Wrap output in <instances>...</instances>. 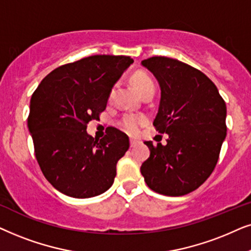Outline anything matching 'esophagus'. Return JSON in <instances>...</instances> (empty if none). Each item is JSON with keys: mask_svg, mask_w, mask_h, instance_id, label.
<instances>
[{"mask_svg": "<svg viewBox=\"0 0 251 251\" xmlns=\"http://www.w3.org/2000/svg\"><path fill=\"white\" fill-rule=\"evenodd\" d=\"M138 143H139L138 140H135V139H129V145H131L132 148H134L135 146H138Z\"/></svg>", "mask_w": 251, "mask_h": 251, "instance_id": "esophagus-1", "label": "esophagus"}]
</instances>
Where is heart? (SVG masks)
<instances>
[{
  "instance_id": "1",
  "label": "heart",
  "mask_w": 251,
  "mask_h": 251,
  "mask_svg": "<svg viewBox=\"0 0 251 251\" xmlns=\"http://www.w3.org/2000/svg\"><path fill=\"white\" fill-rule=\"evenodd\" d=\"M132 82L142 96L147 94L148 92L155 91V83H153V80L150 78L147 73H143V72L135 73V75L132 76ZM112 94H113V91L111 92V96ZM145 123H146L145 117L128 113V115L124 116L122 120H120V126H122L124 131L129 133V134H136V133L139 132V128L141 127Z\"/></svg>"
}]
</instances>
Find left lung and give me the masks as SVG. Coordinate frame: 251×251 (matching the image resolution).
<instances>
[{"label": "left lung", "instance_id": "1", "mask_svg": "<svg viewBox=\"0 0 251 251\" xmlns=\"http://www.w3.org/2000/svg\"><path fill=\"white\" fill-rule=\"evenodd\" d=\"M160 86L153 126L168 133V143L151 141L150 156L141 165L153 192L182 196L198 189L218 162L226 136V104L215 83L200 70L178 59L155 56L141 62Z\"/></svg>", "mask_w": 251, "mask_h": 251}]
</instances>
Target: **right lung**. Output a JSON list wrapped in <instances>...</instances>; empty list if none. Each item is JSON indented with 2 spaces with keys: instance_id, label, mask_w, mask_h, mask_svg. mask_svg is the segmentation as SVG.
<instances>
[{
  "instance_id": "right-lung-1",
  "label": "right lung",
  "mask_w": 251,
  "mask_h": 251,
  "mask_svg": "<svg viewBox=\"0 0 251 251\" xmlns=\"http://www.w3.org/2000/svg\"><path fill=\"white\" fill-rule=\"evenodd\" d=\"M133 62L129 56H89L55 69L33 93L27 126L36 160L65 195L88 199L112 186L117 163L129 148L127 135L112 127L99 140L86 128L100 119L113 85Z\"/></svg>"
}]
</instances>
